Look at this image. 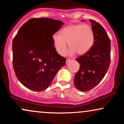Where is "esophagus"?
Here are the masks:
<instances>
[{
    "mask_svg": "<svg viewBox=\"0 0 124 124\" xmlns=\"http://www.w3.org/2000/svg\"><path fill=\"white\" fill-rule=\"evenodd\" d=\"M72 61V59H66V64H68V63H69V62H71V61Z\"/></svg>",
    "mask_w": 124,
    "mask_h": 124,
    "instance_id": "34e87169",
    "label": "esophagus"
}]
</instances>
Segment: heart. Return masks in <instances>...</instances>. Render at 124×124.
Returning <instances> with one entry per match:
<instances>
[{
	"instance_id": "1",
	"label": "heart",
	"mask_w": 124,
	"mask_h": 124,
	"mask_svg": "<svg viewBox=\"0 0 124 124\" xmlns=\"http://www.w3.org/2000/svg\"><path fill=\"white\" fill-rule=\"evenodd\" d=\"M52 40L54 48L59 55H65L68 43L70 48L69 51L70 55H74L77 52L82 55L87 53L93 46L95 35L90 25L73 24L62 28L60 34H54Z\"/></svg>"
}]
</instances>
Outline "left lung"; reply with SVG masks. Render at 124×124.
<instances>
[{"mask_svg":"<svg viewBox=\"0 0 124 124\" xmlns=\"http://www.w3.org/2000/svg\"><path fill=\"white\" fill-rule=\"evenodd\" d=\"M90 21L94 32V43L87 53L76 59L80 68L74 78V85L82 92H87L99 85L110 63L111 41L107 33L99 23Z\"/></svg>","mask_w":124,"mask_h":124,"instance_id":"left-lung-1","label":"left lung"}]
</instances>
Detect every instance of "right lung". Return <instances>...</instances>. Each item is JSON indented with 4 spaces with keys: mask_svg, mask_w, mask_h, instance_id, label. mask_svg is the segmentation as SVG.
<instances>
[{
    "mask_svg": "<svg viewBox=\"0 0 124 124\" xmlns=\"http://www.w3.org/2000/svg\"><path fill=\"white\" fill-rule=\"evenodd\" d=\"M63 25L49 18H31L24 24L12 42L16 76L25 87L35 92L46 89L66 58L55 51L52 36Z\"/></svg>",
    "mask_w": 124,
    "mask_h": 124,
    "instance_id": "obj_1",
    "label": "right lung"
}]
</instances>
